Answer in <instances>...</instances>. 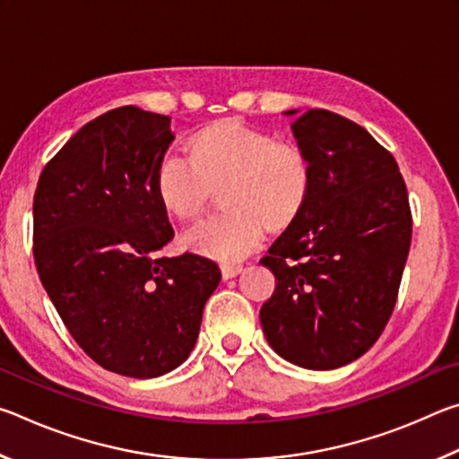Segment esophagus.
<instances>
[{
	"instance_id": "34e87169",
	"label": "esophagus",
	"mask_w": 459,
	"mask_h": 459,
	"mask_svg": "<svg viewBox=\"0 0 459 459\" xmlns=\"http://www.w3.org/2000/svg\"><path fill=\"white\" fill-rule=\"evenodd\" d=\"M221 271H222L224 279H232V277H237L240 271H243V265H238V263H222Z\"/></svg>"
}]
</instances>
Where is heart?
I'll return each mask as SVG.
<instances>
[{
  "mask_svg": "<svg viewBox=\"0 0 459 459\" xmlns=\"http://www.w3.org/2000/svg\"><path fill=\"white\" fill-rule=\"evenodd\" d=\"M186 161L166 155L155 168V196L178 221H196L221 190L224 211L190 229L182 243L222 263L247 257L265 230L299 219L312 194V161L304 147L257 127L222 119L198 131Z\"/></svg>",
  "mask_w": 459,
  "mask_h": 459,
  "instance_id": "obj_1",
  "label": "heart"
}]
</instances>
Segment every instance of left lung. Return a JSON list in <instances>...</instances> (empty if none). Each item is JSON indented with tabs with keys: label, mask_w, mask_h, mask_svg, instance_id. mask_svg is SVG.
I'll use <instances>...</instances> for the list:
<instances>
[{
	"label": "left lung",
	"mask_w": 459,
	"mask_h": 459,
	"mask_svg": "<svg viewBox=\"0 0 459 459\" xmlns=\"http://www.w3.org/2000/svg\"><path fill=\"white\" fill-rule=\"evenodd\" d=\"M285 111L312 161L304 212L261 265L275 291L261 307L269 346L295 367L332 370L375 344L393 314L411 247L397 161L354 121L325 108Z\"/></svg>",
	"instance_id": "1"
}]
</instances>
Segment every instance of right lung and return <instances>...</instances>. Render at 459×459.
Segmentation results:
<instances>
[{"instance_id": "1", "label": "right lung", "mask_w": 459, "mask_h": 459, "mask_svg": "<svg viewBox=\"0 0 459 459\" xmlns=\"http://www.w3.org/2000/svg\"><path fill=\"white\" fill-rule=\"evenodd\" d=\"M169 117L119 107L89 121L42 169L34 194V259L62 322L100 367L155 378L188 359L214 261L161 257L174 230L155 196Z\"/></svg>"}]
</instances>
